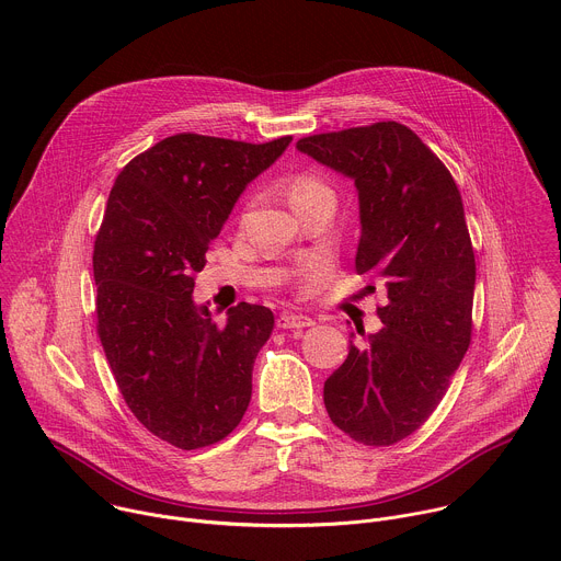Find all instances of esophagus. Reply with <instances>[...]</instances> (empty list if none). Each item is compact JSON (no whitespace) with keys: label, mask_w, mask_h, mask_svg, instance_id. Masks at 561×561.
<instances>
[{"label":"esophagus","mask_w":561,"mask_h":561,"mask_svg":"<svg viewBox=\"0 0 561 561\" xmlns=\"http://www.w3.org/2000/svg\"><path fill=\"white\" fill-rule=\"evenodd\" d=\"M312 324H314L312 319L301 314V312H284L277 319V329H306V327H312Z\"/></svg>","instance_id":"esophagus-1"}]
</instances>
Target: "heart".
I'll return each instance as SVG.
<instances>
[{"label":"heart","mask_w":561,"mask_h":561,"mask_svg":"<svg viewBox=\"0 0 561 561\" xmlns=\"http://www.w3.org/2000/svg\"><path fill=\"white\" fill-rule=\"evenodd\" d=\"M333 197V188L324 178H319L312 171H299L290 178L288 182V199L293 208L297 210L299 206H306L310 202Z\"/></svg>","instance_id":"b5f03b06"}]
</instances>
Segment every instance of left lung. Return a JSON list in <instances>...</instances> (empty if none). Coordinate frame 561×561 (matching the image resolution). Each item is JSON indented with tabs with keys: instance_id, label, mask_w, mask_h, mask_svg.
Masks as SVG:
<instances>
[{
	"instance_id": "1",
	"label": "left lung",
	"mask_w": 561,
	"mask_h": 561,
	"mask_svg": "<svg viewBox=\"0 0 561 561\" xmlns=\"http://www.w3.org/2000/svg\"><path fill=\"white\" fill-rule=\"evenodd\" d=\"M297 148L359 191L355 271L381 279L383 329L348 346L324 381L331 422L366 446L415 433L437 409L472 337L474 253L459 188L404 124L308 135ZM370 288V286H368Z\"/></svg>"
}]
</instances>
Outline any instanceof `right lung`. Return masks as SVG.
<instances>
[{
    "instance_id": "obj_1",
    "label": "right lung",
    "mask_w": 561,
    "mask_h": 561,
    "mask_svg": "<svg viewBox=\"0 0 561 561\" xmlns=\"http://www.w3.org/2000/svg\"><path fill=\"white\" fill-rule=\"evenodd\" d=\"M290 139L180 133L133 157L111 188L93 251L98 335L130 413L175 448L221 442L249 409L273 310L239 301L219 327L191 295L237 197Z\"/></svg>"
}]
</instances>
